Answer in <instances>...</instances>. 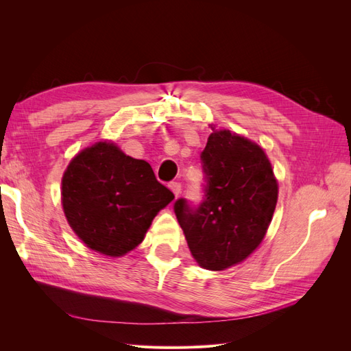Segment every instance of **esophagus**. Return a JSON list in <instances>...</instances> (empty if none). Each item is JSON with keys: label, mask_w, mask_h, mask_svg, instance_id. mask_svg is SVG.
I'll return each mask as SVG.
<instances>
[{"label": "esophagus", "mask_w": 351, "mask_h": 351, "mask_svg": "<svg viewBox=\"0 0 351 351\" xmlns=\"http://www.w3.org/2000/svg\"><path fill=\"white\" fill-rule=\"evenodd\" d=\"M169 189L173 190V193H174V196H176V197H177L180 193H182V184H180L178 182L169 183Z\"/></svg>", "instance_id": "34e87169"}]
</instances>
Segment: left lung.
<instances>
[{"mask_svg": "<svg viewBox=\"0 0 351 351\" xmlns=\"http://www.w3.org/2000/svg\"><path fill=\"white\" fill-rule=\"evenodd\" d=\"M200 161L202 200L193 205L180 197L174 212L200 267L222 271L246 259L263 240L278 184L261 147L228 130L210 133Z\"/></svg>", "mask_w": 351, "mask_h": 351, "instance_id": "obj_1", "label": "left lung"}]
</instances>
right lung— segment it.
Returning a JSON list of instances; mask_svg holds the SVG:
<instances>
[{"instance_id": "right-lung-1", "label": "right lung", "mask_w": 351, "mask_h": 351, "mask_svg": "<svg viewBox=\"0 0 351 351\" xmlns=\"http://www.w3.org/2000/svg\"><path fill=\"white\" fill-rule=\"evenodd\" d=\"M62 208L92 250L123 256L139 244L159 210L174 199L143 159L99 142L82 151L62 177Z\"/></svg>"}]
</instances>
